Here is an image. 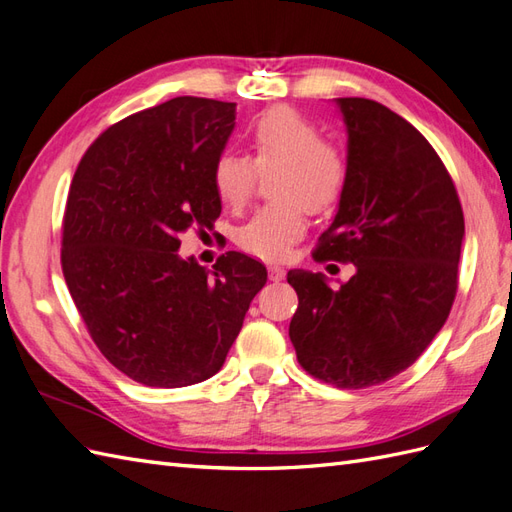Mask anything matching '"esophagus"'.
Here are the masks:
<instances>
[{"label": "esophagus", "instance_id": "1", "mask_svg": "<svg viewBox=\"0 0 512 512\" xmlns=\"http://www.w3.org/2000/svg\"><path fill=\"white\" fill-rule=\"evenodd\" d=\"M284 276H286V271L282 267H278V265L269 267V280L271 282H280V280H284Z\"/></svg>", "mask_w": 512, "mask_h": 512}]
</instances>
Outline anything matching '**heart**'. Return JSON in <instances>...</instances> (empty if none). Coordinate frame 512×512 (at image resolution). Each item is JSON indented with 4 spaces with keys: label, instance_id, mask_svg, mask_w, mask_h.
Segmentation results:
<instances>
[{
    "label": "heart",
    "instance_id": "obj_1",
    "mask_svg": "<svg viewBox=\"0 0 512 512\" xmlns=\"http://www.w3.org/2000/svg\"><path fill=\"white\" fill-rule=\"evenodd\" d=\"M249 160L223 154L213 167V186L223 206L243 208L256 189V173L269 178V195L278 202L263 206L236 232L243 252L278 263L308 228L306 208L319 213L339 199L347 162L343 149L321 136L319 126L289 106L265 110L245 130Z\"/></svg>",
    "mask_w": 512,
    "mask_h": 512
}]
</instances>
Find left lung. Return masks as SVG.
<instances>
[{"label":"left lung","mask_w":512,"mask_h":512,"mask_svg":"<svg viewBox=\"0 0 512 512\" xmlns=\"http://www.w3.org/2000/svg\"><path fill=\"white\" fill-rule=\"evenodd\" d=\"M347 130V178L315 260L352 263L330 289L323 273L289 271L299 304L289 326L299 365L339 389L408 369L450 315L465 217L434 147L397 112L336 99Z\"/></svg>","instance_id":"8db88e82"}]
</instances>
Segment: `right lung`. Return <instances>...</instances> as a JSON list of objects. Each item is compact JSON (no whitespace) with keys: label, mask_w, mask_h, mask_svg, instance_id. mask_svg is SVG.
I'll list each match as a JSON object with an SVG mask.
<instances>
[{"label":"right lung","mask_w":512,"mask_h":512,"mask_svg":"<svg viewBox=\"0 0 512 512\" xmlns=\"http://www.w3.org/2000/svg\"><path fill=\"white\" fill-rule=\"evenodd\" d=\"M236 104L176 97L110 126L86 149L62 219V276L91 339L134 382L178 389L221 369L263 263L226 252L208 271L180 234L221 215L213 167Z\"/></svg>","instance_id":"add662e5"}]
</instances>
